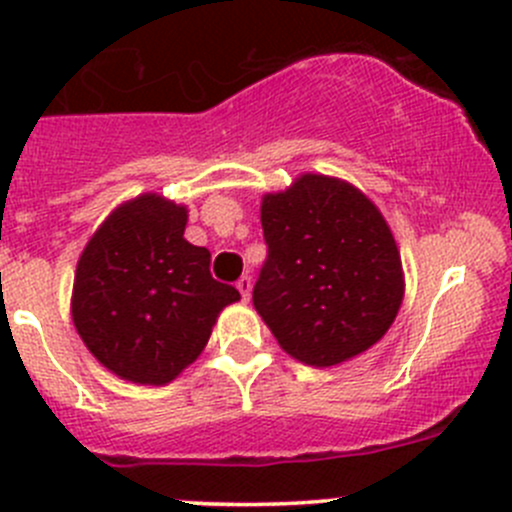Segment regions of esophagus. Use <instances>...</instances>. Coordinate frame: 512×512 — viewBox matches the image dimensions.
Here are the masks:
<instances>
[{
    "label": "esophagus",
    "mask_w": 512,
    "mask_h": 512,
    "mask_svg": "<svg viewBox=\"0 0 512 512\" xmlns=\"http://www.w3.org/2000/svg\"><path fill=\"white\" fill-rule=\"evenodd\" d=\"M237 289H240V294H242V299H250V294H252V277L250 275H245V277H240V280H237Z\"/></svg>",
    "instance_id": "obj_1"
}]
</instances>
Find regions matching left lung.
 Returning <instances> with one entry per match:
<instances>
[{
	"label": "left lung",
	"instance_id": "8db88e82",
	"mask_svg": "<svg viewBox=\"0 0 512 512\" xmlns=\"http://www.w3.org/2000/svg\"><path fill=\"white\" fill-rule=\"evenodd\" d=\"M260 220L267 260L252 304L289 356L334 366L389 332L404 272L384 215L361 190L304 173L262 198Z\"/></svg>",
	"mask_w": 512,
	"mask_h": 512
}]
</instances>
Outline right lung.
<instances>
[{
    "mask_svg": "<svg viewBox=\"0 0 512 512\" xmlns=\"http://www.w3.org/2000/svg\"><path fill=\"white\" fill-rule=\"evenodd\" d=\"M188 210L146 193L113 210L76 265L71 317L121 379L163 386L198 359L240 292L213 280L210 252L183 237Z\"/></svg>",
    "mask_w": 512,
    "mask_h": 512,
    "instance_id": "add662e5",
    "label": "right lung"
}]
</instances>
